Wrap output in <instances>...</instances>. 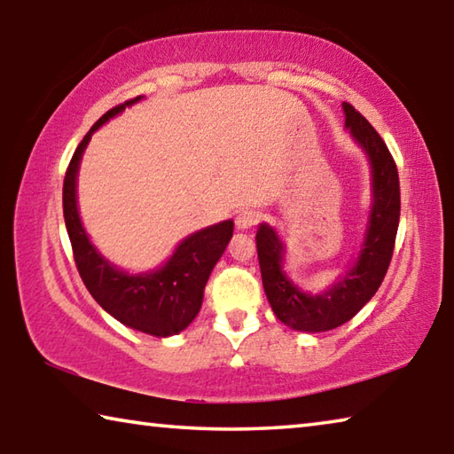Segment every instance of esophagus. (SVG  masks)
<instances>
[{
    "label": "esophagus",
    "instance_id": "34e87169",
    "mask_svg": "<svg viewBox=\"0 0 454 454\" xmlns=\"http://www.w3.org/2000/svg\"><path fill=\"white\" fill-rule=\"evenodd\" d=\"M258 222H260V212L258 210H252V208L242 210L236 216V226L240 228V230H248L252 226H256Z\"/></svg>",
    "mask_w": 454,
    "mask_h": 454
}]
</instances>
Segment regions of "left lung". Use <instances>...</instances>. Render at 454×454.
Instances as JSON below:
<instances>
[{"instance_id":"1","label":"left lung","mask_w":454,"mask_h":454,"mask_svg":"<svg viewBox=\"0 0 454 454\" xmlns=\"http://www.w3.org/2000/svg\"><path fill=\"white\" fill-rule=\"evenodd\" d=\"M347 128L363 145L372 168V210L368 218L364 244L355 266L322 294H306L290 282L282 270L284 244L274 230L260 224L256 234L260 274L268 302L276 318L304 333H325L348 322L376 294L393 260L398 218H401V186L393 153L363 114L344 102Z\"/></svg>"}]
</instances>
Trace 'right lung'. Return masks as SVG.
Returning a JSON list of instances; mask_svg holds the SVG:
<instances>
[{"instance_id":"right-lung-1","label":"right lung","mask_w":454,"mask_h":454,"mask_svg":"<svg viewBox=\"0 0 454 454\" xmlns=\"http://www.w3.org/2000/svg\"><path fill=\"white\" fill-rule=\"evenodd\" d=\"M140 98L107 110L75 148L64 178V220L75 266L94 301L121 325L162 338L182 333L196 318L206 282L232 238L234 222L224 220L188 236L160 270L148 274L121 272L91 246L75 204V176L82 153L99 126Z\"/></svg>"}]
</instances>
